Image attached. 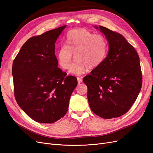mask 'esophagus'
Segmentation results:
<instances>
[{
  "instance_id": "obj_1",
  "label": "esophagus",
  "mask_w": 153,
  "mask_h": 153,
  "mask_svg": "<svg viewBox=\"0 0 153 153\" xmlns=\"http://www.w3.org/2000/svg\"><path fill=\"white\" fill-rule=\"evenodd\" d=\"M77 82H78V84H81L82 82V78L81 77H77Z\"/></svg>"
}]
</instances>
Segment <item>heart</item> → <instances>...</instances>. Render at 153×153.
Returning a JSON list of instances; mask_svg holds the SVG:
<instances>
[{
    "label": "heart",
    "instance_id": "1",
    "mask_svg": "<svg viewBox=\"0 0 153 153\" xmlns=\"http://www.w3.org/2000/svg\"><path fill=\"white\" fill-rule=\"evenodd\" d=\"M65 42V45L59 48L57 59L62 69L68 70L74 54L76 60L70 70L73 74L81 75L88 68H97L103 63L108 52V42L106 37L85 28L69 31Z\"/></svg>",
    "mask_w": 153,
    "mask_h": 153
}]
</instances>
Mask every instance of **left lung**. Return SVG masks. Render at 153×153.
<instances>
[{"mask_svg":"<svg viewBox=\"0 0 153 153\" xmlns=\"http://www.w3.org/2000/svg\"><path fill=\"white\" fill-rule=\"evenodd\" d=\"M99 28L108 42V53L83 81L93 112L110 119L124 115L131 108L142 87V72L139 56L132 45L120 33L101 26Z\"/></svg>","mask_w":153,"mask_h":153,"instance_id":"1","label":"left lung"}]
</instances>
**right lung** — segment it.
I'll return each mask as SVG.
<instances>
[{
  "label": "right lung",
  "instance_id": "right-lung-1",
  "mask_svg": "<svg viewBox=\"0 0 153 153\" xmlns=\"http://www.w3.org/2000/svg\"><path fill=\"white\" fill-rule=\"evenodd\" d=\"M66 25L28 39L13 61L16 100L35 121L53 123L69 108L77 78L58 67L55 43Z\"/></svg>",
  "mask_w": 153,
  "mask_h": 153
}]
</instances>
